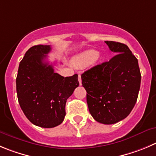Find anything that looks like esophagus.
<instances>
[{"label": "esophagus", "mask_w": 156, "mask_h": 156, "mask_svg": "<svg viewBox=\"0 0 156 156\" xmlns=\"http://www.w3.org/2000/svg\"><path fill=\"white\" fill-rule=\"evenodd\" d=\"M78 81H79L80 85H81V75H78Z\"/></svg>", "instance_id": "1"}]
</instances>
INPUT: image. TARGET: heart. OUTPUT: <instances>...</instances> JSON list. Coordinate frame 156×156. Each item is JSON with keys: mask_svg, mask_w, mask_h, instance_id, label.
Returning a JSON list of instances; mask_svg holds the SVG:
<instances>
[{"mask_svg": "<svg viewBox=\"0 0 156 156\" xmlns=\"http://www.w3.org/2000/svg\"><path fill=\"white\" fill-rule=\"evenodd\" d=\"M98 59H99V54L94 50H88L74 57L72 62L76 66L84 67L89 65L91 62L98 61Z\"/></svg>", "mask_w": 156, "mask_h": 156, "instance_id": "b5f03b06", "label": "heart"}]
</instances>
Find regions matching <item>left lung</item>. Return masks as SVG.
Segmentation results:
<instances>
[{"mask_svg": "<svg viewBox=\"0 0 156 156\" xmlns=\"http://www.w3.org/2000/svg\"><path fill=\"white\" fill-rule=\"evenodd\" d=\"M115 54L108 62L81 75L89 112L97 122L115 124L126 119L135 106L140 89L138 59L125 44L106 41Z\"/></svg>", "mask_w": 156, "mask_h": 156, "instance_id": "obj_1", "label": "left lung"}]
</instances>
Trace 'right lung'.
Wrapping results in <instances>:
<instances>
[{"label": "right lung", "mask_w": 156, "mask_h": 156, "mask_svg": "<svg viewBox=\"0 0 156 156\" xmlns=\"http://www.w3.org/2000/svg\"><path fill=\"white\" fill-rule=\"evenodd\" d=\"M50 45H35L19 64L16 78L17 99L29 121L42 128H54L64 121L67 99L79 85L78 75L63 77L45 62Z\"/></svg>", "instance_id": "right-lung-1"}]
</instances>
